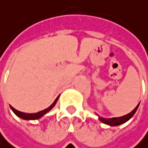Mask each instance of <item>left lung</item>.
<instances>
[{
  "label": "left lung",
  "mask_w": 148,
  "mask_h": 148,
  "mask_svg": "<svg viewBox=\"0 0 148 148\" xmlns=\"http://www.w3.org/2000/svg\"><path fill=\"white\" fill-rule=\"evenodd\" d=\"M139 105H140V103L134 108L133 110H132L130 113H128V114H126L125 116H122V117L111 118V119H105V118H103V117H100V116H98V119H99V120L101 122H103L105 125H108L110 126H118V125H120L127 122L128 120H130L133 117V115L135 114V112L137 111V110H138Z\"/></svg>",
  "instance_id": "1"
}]
</instances>
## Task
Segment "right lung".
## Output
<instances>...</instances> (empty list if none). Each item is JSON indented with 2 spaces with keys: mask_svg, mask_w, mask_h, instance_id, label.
Returning <instances> with one entry per match:
<instances>
[{
  "mask_svg": "<svg viewBox=\"0 0 148 148\" xmlns=\"http://www.w3.org/2000/svg\"><path fill=\"white\" fill-rule=\"evenodd\" d=\"M59 97H60V96L55 99V101H54L53 103H52L48 108L45 109L44 110L38 111V112H37V113H24V112H22V111H19V110H16V109L13 108L11 105H9V107H10V109H11V110H13V112L17 116V117H19L20 119H24V120H36V119H41L42 117H44V116H45L46 113H48L52 108H53V107L55 106V104H56V103H57Z\"/></svg>",
  "mask_w": 148,
  "mask_h": 148,
  "instance_id": "right-lung-1",
  "label": "right lung"
}]
</instances>
